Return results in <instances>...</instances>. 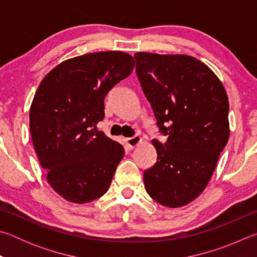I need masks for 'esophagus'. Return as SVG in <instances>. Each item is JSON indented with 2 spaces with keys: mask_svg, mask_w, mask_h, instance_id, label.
Listing matches in <instances>:
<instances>
[{
  "mask_svg": "<svg viewBox=\"0 0 257 257\" xmlns=\"http://www.w3.org/2000/svg\"><path fill=\"white\" fill-rule=\"evenodd\" d=\"M141 142H142V138L137 136V135L136 136H133L125 139V143H127L129 149H134V147H136Z\"/></svg>",
  "mask_w": 257,
  "mask_h": 257,
  "instance_id": "esophagus-1",
  "label": "esophagus"
}]
</instances>
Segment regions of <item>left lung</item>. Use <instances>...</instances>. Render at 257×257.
Here are the masks:
<instances>
[{
  "instance_id": "1",
  "label": "left lung",
  "mask_w": 257,
  "mask_h": 257,
  "mask_svg": "<svg viewBox=\"0 0 257 257\" xmlns=\"http://www.w3.org/2000/svg\"><path fill=\"white\" fill-rule=\"evenodd\" d=\"M136 73L165 143L153 139L158 159L144 171L147 194L180 207L205 189L229 139L227 93L210 68L193 56L138 52Z\"/></svg>"
}]
</instances>
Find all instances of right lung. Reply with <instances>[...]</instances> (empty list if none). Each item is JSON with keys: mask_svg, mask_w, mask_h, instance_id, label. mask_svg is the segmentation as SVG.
Wrapping results in <instances>:
<instances>
[{"mask_svg": "<svg viewBox=\"0 0 257 257\" xmlns=\"http://www.w3.org/2000/svg\"><path fill=\"white\" fill-rule=\"evenodd\" d=\"M123 52L89 53L67 60L47 73L29 112L34 149L52 188L67 201L84 204L106 193L123 147L96 124L104 98L134 70Z\"/></svg>", "mask_w": 257, "mask_h": 257, "instance_id": "1", "label": "right lung"}]
</instances>
